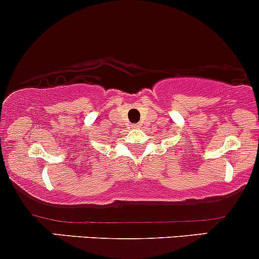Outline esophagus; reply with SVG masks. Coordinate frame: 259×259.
Returning <instances> with one entry per match:
<instances>
[{"instance_id":"34e87169","label":"esophagus","mask_w":259,"mask_h":259,"mask_svg":"<svg viewBox=\"0 0 259 259\" xmlns=\"http://www.w3.org/2000/svg\"><path fill=\"white\" fill-rule=\"evenodd\" d=\"M133 126H134V129H139V127H140V125L135 124V125H133Z\"/></svg>"}]
</instances>
